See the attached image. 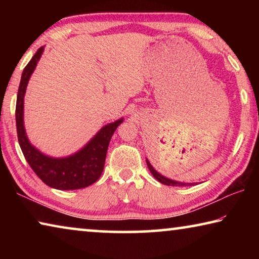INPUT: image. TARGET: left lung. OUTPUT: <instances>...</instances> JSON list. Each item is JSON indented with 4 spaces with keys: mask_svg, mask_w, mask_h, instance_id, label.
Listing matches in <instances>:
<instances>
[{
    "mask_svg": "<svg viewBox=\"0 0 259 259\" xmlns=\"http://www.w3.org/2000/svg\"><path fill=\"white\" fill-rule=\"evenodd\" d=\"M146 163L148 169H150V171L152 172L153 176L156 179L157 182H160L162 184H164V185H168V186H186V185H193L194 183H181V182H177V181H172V179H169L164 176H162L161 174H159L156 171V170L153 168L152 164L150 163V161L146 159Z\"/></svg>",
    "mask_w": 259,
    "mask_h": 259,
    "instance_id": "1",
    "label": "left lung"
}]
</instances>
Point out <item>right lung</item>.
I'll return each mask as SVG.
<instances>
[{
    "mask_svg": "<svg viewBox=\"0 0 259 259\" xmlns=\"http://www.w3.org/2000/svg\"><path fill=\"white\" fill-rule=\"evenodd\" d=\"M43 50L45 47H41L36 51L21 74L16 104V124L19 145L30 168L48 186L63 191L84 188L97 182L102 175L109 140L123 119L104 125L80 151L69 156L51 157L33 146L27 138L24 125V97L29 77L36 67Z\"/></svg>",
    "mask_w": 259,
    "mask_h": 259,
    "instance_id": "obj_1",
    "label": "right lung"
}]
</instances>
